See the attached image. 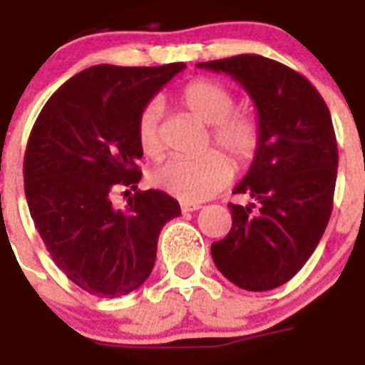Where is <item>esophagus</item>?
Listing matches in <instances>:
<instances>
[{
  "label": "esophagus",
  "mask_w": 365,
  "mask_h": 365,
  "mask_svg": "<svg viewBox=\"0 0 365 365\" xmlns=\"http://www.w3.org/2000/svg\"><path fill=\"white\" fill-rule=\"evenodd\" d=\"M180 209H182V212H192V211H198V209H202V205H200V203L182 202L180 203Z\"/></svg>",
  "instance_id": "1"
}]
</instances>
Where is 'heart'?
<instances>
[{"label": "heart", "instance_id": "obj_1", "mask_svg": "<svg viewBox=\"0 0 365 365\" xmlns=\"http://www.w3.org/2000/svg\"><path fill=\"white\" fill-rule=\"evenodd\" d=\"M183 107L198 120L211 123L215 143L227 150L240 167L256 158L262 147V123L252 110L235 109L236 98L215 80L190 81L180 94ZM160 105L150 101L138 118V142L147 156L163 149L158 129ZM232 176L231 160L218 149L196 158H169L150 170V182L182 202H202L225 187Z\"/></svg>", "mask_w": 365, "mask_h": 365}]
</instances>
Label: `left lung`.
<instances>
[{"mask_svg": "<svg viewBox=\"0 0 365 365\" xmlns=\"http://www.w3.org/2000/svg\"><path fill=\"white\" fill-rule=\"evenodd\" d=\"M225 72L252 98L262 147L229 203L232 227L211 245L223 277L245 291L280 287L317 249L333 211L338 147L331 113L300 72L258 54L203 61Z\"/></svg>", "mask_w": 365, "mask_h": 365, "instance_id": "obj_1", "label": "left lung"}]
</instances>
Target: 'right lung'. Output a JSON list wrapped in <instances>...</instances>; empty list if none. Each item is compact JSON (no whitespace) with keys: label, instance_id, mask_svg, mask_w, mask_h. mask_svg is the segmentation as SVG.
<instances>
[{"label":"right lung","instance_id":"right-lung-1","mask_svg":"<svg viewBox=\"0 0 365 365\" xmlns=\"http://www.w3.org/2000/svg\"><path fill=\"white\" fill-rule=\"evenodd\" d=\"M183 67H88L52 94L32 127L23 162L29 211L54 264L87 293L118 298L140 287L160 231L182 215L163 190H137L121 210L112 196L138 189V118Z\"/></svg>","mask_w":365,"mask_h":365}]
</instances>
